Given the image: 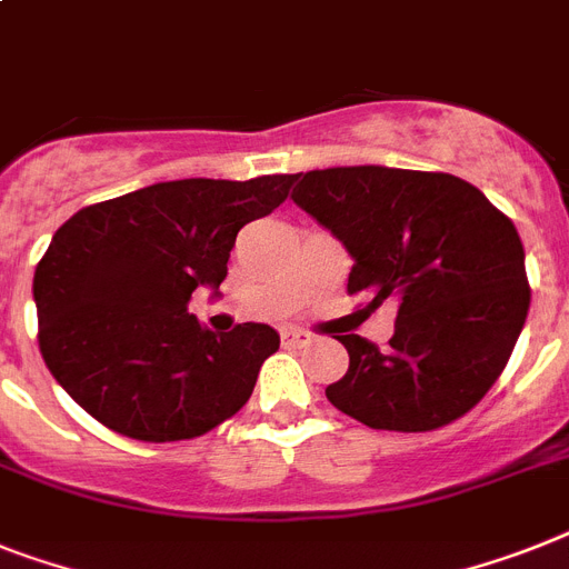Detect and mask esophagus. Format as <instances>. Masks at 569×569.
<instances>
[{"label": "esophagus", "mask_w": 569, "mask_h": 569, "mask_svg": "<svg viewBox=\"0 0 569 569\" xmlns=\"http://www.w3.org/2000/svg\"><path fill=\"white\" fill-rule=\"evenodd\" d=\"M281 342H284V346L302 349V346L311 342V335H308V331H299V328H284V331H281Z\"/></svg>", "instance_id": "1"}]
</instances>
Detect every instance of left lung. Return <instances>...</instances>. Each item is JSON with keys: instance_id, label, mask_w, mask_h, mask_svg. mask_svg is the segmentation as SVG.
<instances>
[{"instance_id": "8db88e82", "label": "left lung", "mask_w": 569, "mask_h": 569, "mask_svg": "<svg viewBox=\"0 0 569 569\" xmlns=\"http://www.w3.org/2000/svg\"><path fill=\"white\" fill-rule=\"evenodd\" d=\"M290 194L355 258L349 293L398 305L378 349L340 335L349 372L326 389L375 430L425 433L480 403L529 311L523 243L503 211L453 173L383 166L296 173Z\"/></svg>"}]
</instances>
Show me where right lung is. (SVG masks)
Segmentation results:
<instances>
[{
  "label": "right lung",
  "mask_w": 569,
  "mask_h": 569,
  "mask_svg": "<svg viewBox=\"0 0 569 569\" xmlns=\"http://www.w3.org/2000/svg\"><path fill=\"white\" fill-rule=\"evenodd\" d=\"M290 173L173 180L87 206L54 232L34 273L40 351L60 387L139 442L209 433L250 401L279 335H214L189 313L227 279L234 238L288 197Z\"/></svg>",
  "instance_id": "add662e5"
}]
</instances>
